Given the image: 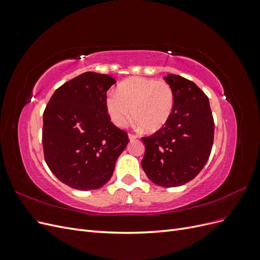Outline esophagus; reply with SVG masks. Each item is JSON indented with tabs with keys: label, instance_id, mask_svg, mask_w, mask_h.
<instances>
[{
	"label": "esophagus",
	"instance_id": "1",
	"mask_svg": "<svg viewBox=\"0 0 260 260\" xmlns=\"http://www.w3.org/2000/svg\"><path fill=\"white\" fill-rule=\"evenodd\" d=\"M129 139L130 140H136V139H138V136L135 135V133H129Z\"/></svg>",
	"mask_w": 260,
	"mask_h": 260
}]
</instances>
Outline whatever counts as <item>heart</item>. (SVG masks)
Returning <instances> with one entry per match:
<instances>
[{
  "label": "heart",
  "instance_id": "heart-1",
  "mask_svg": "<svg viewBox=\"0 0 260 260\" xmlns=\"http://www.w3.org/2000/svg\"><path fill=\"white\" fill-rule=\"evenodd\" d=\"M175 93L165 80L130 78L122 81L116 94H109L106 108L117 127H124L131 116L147 132H156L167 123L174 111ZM133 114H131V111Z\"/></svg>",
  "mask_w": 260,
  "mask_h": 260
}]
</instances>
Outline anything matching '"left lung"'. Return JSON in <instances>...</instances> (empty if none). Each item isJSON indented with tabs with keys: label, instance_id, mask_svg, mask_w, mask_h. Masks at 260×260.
I'll return each instance as SVG.
<instances>
[{
	"label": "left lung",
	"instance_id": "1",
	"mask_svg": "<svg viewBox=\"0 0 260 260\" xmlns=\"http://www.w3.org/2000/svg\"><path fill=\"white\" fill-rule=\"evenodd\" d=\"M175 93L167 123L143 137L142 168L152 182L166 186L185 184L207 162L214 143L215 123L209 100L198 85L178 75L165 77Z\"/></svg>",
	"mask_w": 260,
	"mask_h": 260
}]
</instances>
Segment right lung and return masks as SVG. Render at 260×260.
Segmentation results:
<instances>
[{
  "instance_id": "add662e5",
  "label": "right lung",
  "mask_w": 260,
  "mask_h": 260,
  "mask_svg": "<svg viewBox=\"0 0 260 260\" xmlns=\"http://www.w3.org/2000/svg\"><path fill=\"white\" fill-rule=\"evenodd\" d=\"M114 78L88 72L53 93L43 113L44 159L62 183L95 190L112 178L129 142L128 133L111 121L107 90Z\"/></svg>"
}]
</instances>
